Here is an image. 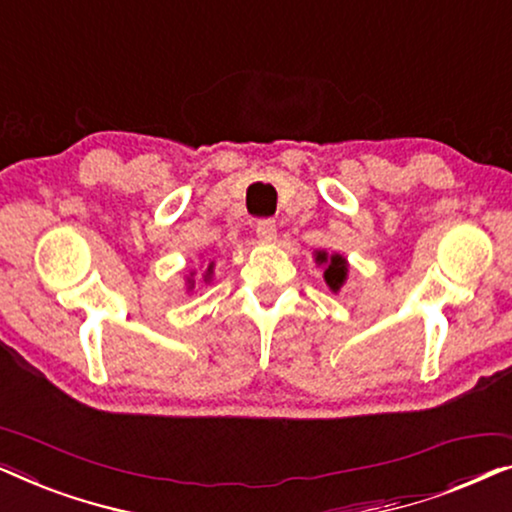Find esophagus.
Returning <instances> with one entry per match:
<instances>
[{
  "label": "esophagus",
  "mask_w": 512,
  "mask_h": 512,
  "mask_svg": "<svg viewBox=\"0 0 512 512\" xmlns=\"http://www.w3.org/2000/svg\"><path fill=\"white\" fill-rule=\"evenodd\" d=\"M256 235H258V240H263V242L277 240V223L272 219H261L256 223Z\"/></svg>",
  "instance_id": "1"
}]
</instances>
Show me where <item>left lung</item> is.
I'll use <instances>...</instances> for the list:
<instances>
[{
  "label": "left lung",
  "mask_w": 512,
  "mask_h": 512,
  "mask_svg": "<svg viewBox=\"0 0 512 512\" xmlns=\"http://www.w3.org/2000/svg\"><path fill=\"white\" fill-rule=\"evenodd\" d=\"M317 263L326 265L324 279H326L328 289L338 293L340 286L345 284V279H347V261H345V258H342L340 254L328 256L326 251H317Z\"/></svg>",
  "instance_id": "8db88e82"
}]
</instances>
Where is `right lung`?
I'll list each match as a JSON object with an SVG mask.
<instances>
[{"label":"right lung","mask_w":512,"mask_h":512,"mask_svg":"<svg viewBox=\"0 0 512 512\" xmlns=\"http://www.w3.org/2000/svg\"><path fill=\"white\" fill-rule=\"evenodd\" d=\"M212 270H214V263H209L207 265V272H205V282H207L209 277H212ZM188 284H195V282H191V279H188Z\"/></svg>","instance_id":"add662e5"}]
</instances>
